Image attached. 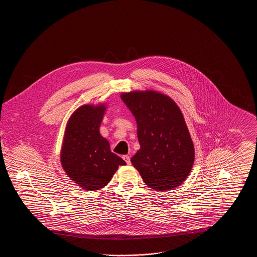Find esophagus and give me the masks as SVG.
Masks as SVG:
<instances>
[{
	"label": "esophagus",
	"instance_id": "esophagus-1",
	"mask_svg": "<svg viewBox=\"0 0 257 257\" xmlns=\"http://www.w3.org/2000/svg\"><path fill=\"white\" fill-rule=\"evenodd\" d=\"M123 160L126 162V164L127 165H130L131 164V161H130V157L128 156V155H123L122 156Z\"/></svg>",
	"mask_w": 257,
	"mask_h": 257
}]
</instances>
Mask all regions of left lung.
<instances>
[{"label": "left lung", "mask_w": 257, "mask_h": 257, "mask_svg": "<svg viewBox=\"0 0 257 257\" xmlns=\"http://www.w3.org/2000/svg\"><path fill=\"white\" fill-rule=\"evenodd\" d=\"M137 121L141 148L131 158L144 182L156 191L180 186L195 161V147L183 113L170 96L155 90L120 94Z\"/></svg>", "instance_id": "1"}]
</instances>
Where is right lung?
<instances>
[{"label": "right lung", "mask_w": 257, "mask_h": 257, "mask_svg": "<svg viewBox=\"0 0 257 257\" xmlns=\"http://www.w3.org/2000/svg\"><path fill=\"white\" fill-rule=\"evenodd\" d=\"M106 104H86L69 117L61 146L62 169L74 183L86 191H97L109 183L118 166L126 163L110 151L99 128Z\"/></svg>", "instance_id": "1"}]
</instances>
